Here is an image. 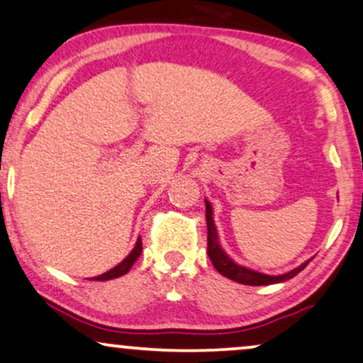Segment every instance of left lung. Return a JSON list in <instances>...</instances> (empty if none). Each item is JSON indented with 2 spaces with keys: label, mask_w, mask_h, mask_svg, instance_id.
<instances>
[{
  "label": "left lung",
  "mask_w": 363,
  "mask_h": 363,
  "mask_svg": "<svg viewBox=\"0 0 363 363\" xmlns=\"http://www.w3.org/2000/svg\"><path fill=\"white\" fill-rule=\"evenodd\" d=\"M206 201V223H208V255L209 259L213 261L214 268L218 269L223 277H226L233 281L241 283V284H250V286H264V284H274V283H283L291 279L293 277H296L298 273L303 272L306 268V264L310 263L311 259L301 263L298 268L291 269V272L283 273V274H264L256 272V269L247 268V266L238 264L235 259L229 258L226 251L223 250V246L219 245V236H218V229H216L214 224V218H213V206L208 199Z\"/></svg>",
  "instance_id": "8db88e82"
}]
</instances>
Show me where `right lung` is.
<instances>
[{
  "mask_svg": "<svg viewBox=\"0 0 363 363\" xmlns=\"http://www.w3.org/2000/svg\"><path fill=\"white\" fill-rule=\"evenodd\" d=\"M140 253H142V241H140V236H139V240H137L134 250H132L130 253H128V256H127L125 259L121 261V263H118L117 266H113V268L110 269V272L100 274V277L91 278V279H94V281H107V279H113V278L122 277V274L128 273V269L132 268V264L135 263L137 258H139V256H140Z\"/></svg>",
  "mask_w": 363,
  "mask_h": 363,
  "instance_id": "obj_1",
  "label": "right lung"
}]
</instances>
